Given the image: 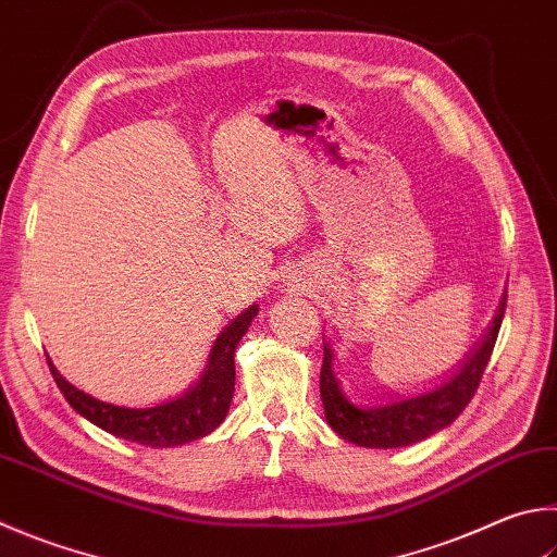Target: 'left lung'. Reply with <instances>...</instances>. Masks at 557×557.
Masks as SVG:
<instances>
[{"mask_svg":"<svg viewBox=\"0 0 557 557\" xmlns=\"http://www.w3.org/2000/svg\"><path fill=\"white\" fill-rule=\"evenodd\" d=\"M504 309H507V289L494 311L490 329L484 331L478 346L460 360L455 372H450V377L419 394L382 389L384 394H380V399L375 397L372 404H356L348 399L336 368H333V360H336L333 348L323 343L321 404L329 426L343 441L362 448H404L450 426L478 392L482 372L487 368L494 343H497Z\"/></svg>","mask_w":557,"mask_h":557,"instance_id":"left-lung-1","label":"left lung"}]
</instances>
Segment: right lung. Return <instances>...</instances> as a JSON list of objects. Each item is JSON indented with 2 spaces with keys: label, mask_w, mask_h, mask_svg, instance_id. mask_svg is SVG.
Returning a JSON list of instances; mask_svg holds the SVG:
<instances>
[{
  "label": "right lung",
  "mask_w": 557,
  "mask_h": 557,
  "mask_svg": "<svg viewBox=\"0 0 557 557\" xmlns=\"http://www.w3.org/2000/svg\"><path fill=\"white\" fill-rule=\"evenodd\" d=\"M258 305H252L231 321L211 346L201 377L187 392H182L180 397L156 404V407L134 409L102 401L92 394L77 389L73 382H67L50 358L48 368L53 372V380L70 407L79 417L92 421L95 426L111 433V436L150 448L182 446V443L209 436L226 419L236 387V348L250 329V321L258 317Z\"/></svg>",
  "instance_id": "obj_1"
}]
</instances>
